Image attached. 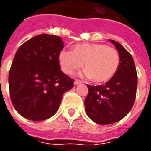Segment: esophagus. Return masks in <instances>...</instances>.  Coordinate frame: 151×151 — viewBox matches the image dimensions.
<instances>
[{
  "instance_id": "esophagus-1",
  "label": "esophagus",
  "mask_w": 151,
  "mask_h": 151,
  "mask_svg": "<svg viewBox=\"0 0 151 151\" xmlns=\"http://www.w3.org/2000/svg\"><path fill=\"white\" fill-rule=\"evenodd\" d=\"M81 83V81L80 80H78V79H76L75 81H74V85H79V84Z\"/></svg>"
}]
</instances>
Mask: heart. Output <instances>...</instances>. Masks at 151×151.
<instances>
[{
  "label": "heart",
  "mask_w": 151,
  "mask_h": 151,
  "mask_svg": "<svg viewBox=\"0 0 151 151\" xmlns=\"http://www.w3.org/2000/svg\"><path fill=\"white\" fill-rule=\"evenodd\" d=\"M58 61L64 73L70 74L83 64L86 77L95 82H105L116 73L120 56L116 49L103 43H80L73 50H61Z\"/></svg>",
  "instance_id": "1"
}]
</instances>
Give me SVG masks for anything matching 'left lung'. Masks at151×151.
<instances>
[{
	"label": "left lung",
	"instance_id": "left-lung-1",
	"mask_svg": "<svg viewBox=\"0 0 151 151\" xmlns=\"http://www.w3.org/2000/svg\"><path fill=\"white\" fill-rule=\"evenodd\" d=\"M112 42L120 56L116 73L104 85H87L88 93L85 100L86 114L101 125L114 124L125 117L134 105L138 77L132 55L115 40Z\"/></svg>",
	"mask_w": 151,
	"mask_h": 151
}]
</instances>
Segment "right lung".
Wrapping results in <instances>:
<instances>
[{"label":"right lung","mask_w":151,"mask_h":151,"mask_svg":"<svg viewBox=\"0 0 151 151\" xmlns=\"http://www.w3.org/2000/svg\"><path fill=\"white\" fill-rule=\"evenodd\" d=\"M63 49L60 36L41 34L22 44L9 74L12 105L22 116L41 121L54 116L64 93L74 80L61 70L58 55Z\"/></svg>","instance_id":"1"}]
</instances>
